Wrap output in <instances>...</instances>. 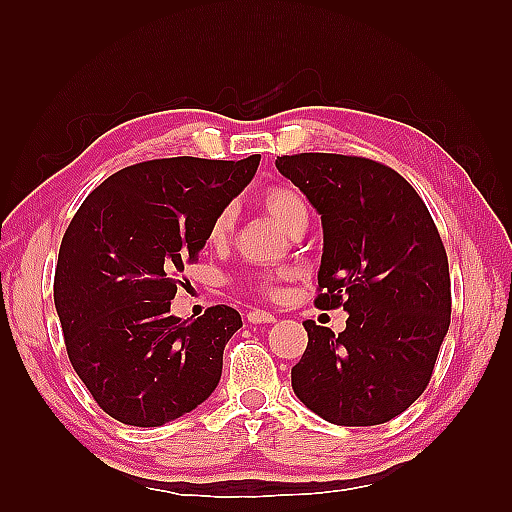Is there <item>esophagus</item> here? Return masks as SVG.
I'll list each match as a JSON object with an SVG mask.
<instances>
[{
    "label": "esophagus",
    "mask_w": 512,
    "mask_h": 512,
    "mask_svg": "<svg viewBox=\"0 0 512 512\" xmlns=\"http://www.w3.org/2000/svg\"><path fill=\"white\" fill-rule=\"evenodd\" d=\"M246 319L250 321V323H275L277 321V317L273 312H266V310H250L248 314H246Z\"/></svg>",
    "instance_id": "obj_1"
}]
</instances>
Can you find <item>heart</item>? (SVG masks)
Returning a JSON list of instances; mask_svg holds the SVG:
<instances>
[{"mask_svg":"<svg viewBox=\"0 0 512 512\" xmlns=\"http://www.w3.org/2000/svg\"><path fill=\"white\" fill-rule=\"evenodd\" d=\"M262 202L266 211L275 217V220L290 231L292 226L299 224L301 220H308V204L303 200V195L290 187H273L262 195ZM235 222V209L231 204L222 206L220 211L215 213L213 222L209 226V242L220 244L231 233ZM281 275H253L250 277V288L255 292H262V295H273L277 290Z\"/></svg>","mask_w":512,"mask_h":512,"instance_id":"b5f03b06","label":"heart"}]
</instances>
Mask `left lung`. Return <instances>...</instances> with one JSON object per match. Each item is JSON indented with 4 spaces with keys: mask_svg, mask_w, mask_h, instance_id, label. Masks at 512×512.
Instances as JSON below:
<instances>
[{
    "mask_svg": "<svg viewBox=\"0 0 512 512\" xmlns=\"http://www.w3.org/2000/svg\"><path fill=\"white\" fill-rule=\"evenodd\" d=\"M323 222L314 306L350 312L345 330L303 321L297 398L341 427L383 424L427 389L451 323L449 259L418 191L363 156H279Z\"/></svg>",
    "mask_w": 512,
    "mask_h": 512,
    "instance_id": "left-lung-1",
    "label": "left lung"
}]
</instances>
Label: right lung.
Here are the masks:
<instances>
[{
    "label": "right lung",
    "mask_w": 512,
    "mask_h": 512,
    "mask_svg": "<svg viewBox=\"0 0 512 512\" xmlns=\"http://www.w3.org/2000/svg\"><path fill=\"white\" fill-rule=\"evenodd\" d=\"M259 158L138 162L99 184L65 228L54 306L74 372L107 416L160 427L220 383L239 312L222 303L182 321L169 308L215 213L253 180Z\"/></svg>",
    "instance_id": "right-lung-1"
}]
</instances>
